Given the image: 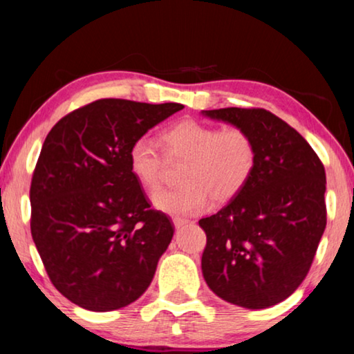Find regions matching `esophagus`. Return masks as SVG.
Here are the masks:
<instances>
[{"label":"esophagus","mask_w":354,"mask_h":354,"mask_svg":"<svg viewBox=\"0 0 354 354\" xmlns=\"http://www.w3.org/2000/svg\"><path fill=\"white\" fill-rule=\"evenodd\" d=\"M172 222H174V227H176V229H180V227L187 225L188 222H190V221H187V219H180V217H176V219H174Z\"/></svg>","instance_id":"1"}]
</instances>
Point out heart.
I'll return each instance as SVG.
<instances>
[{
    "instance_id": "b5f03b06",
    "label": "heart",
    "mask_w": 354,
    "mask_h": 354,
    "mask_svg": "<svg viewBox=\"0 0 354 354\" xmlns=\"http://www.w3.org/2000/svg\"><path fill=\"white\" fill-rule=\"evenodd\" d=\"M164 154L148 137L130 145L127 161L135 180L145 190L161 185L167 161L185 162L178 188L159 190L153 195L156 209L169 216H195L216 203L235 198L253 177L258 164V147L248 130L224 127L183 119L169 125L161 133Z\"/></svg>"
}]
</instances>
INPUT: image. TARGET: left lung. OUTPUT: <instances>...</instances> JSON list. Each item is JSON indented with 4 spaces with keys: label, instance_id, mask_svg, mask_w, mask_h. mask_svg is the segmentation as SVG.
<instances>
[{
    "label": "left lung",
    "instance_id": "obj_1",
    "mask_svg": "<svg viewBox=\"0 0 354 354\" xmlns=\"http://www.w3.org/2000/svg\"><path fill=\"white\" fill-rule=\"evenodd\" d=\"M253 135L258 164L243 190L205 219L201 269L207 287L236 306L288 298L311 268L327 224L326 171L297 130L261 108L203 111Z\"/></svg>",
    "mask_w": 354,
    "mask_h": 354
}]
</instances>
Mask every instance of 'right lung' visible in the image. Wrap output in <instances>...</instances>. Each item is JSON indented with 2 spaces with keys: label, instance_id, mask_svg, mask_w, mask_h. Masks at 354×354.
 <instances>
[{
  "label": "right lung",
  "instance_id": "obj_1",
  "mask_svg": "<svg viewBox=\"0 0 354 354\" xmlns=\"http://www.w3.org/2000/svg\"><path fill=\"white\" fill-rule=\"evenodd\" d=\"M178 103L104 98L46 135L30 185V230L57 292L90 311H114L149 287L174 224L153 209L129 169L135 140Z\"/></svg>",
  "mask_w": 354,
  "mask_h": 354
}]
</instances>
